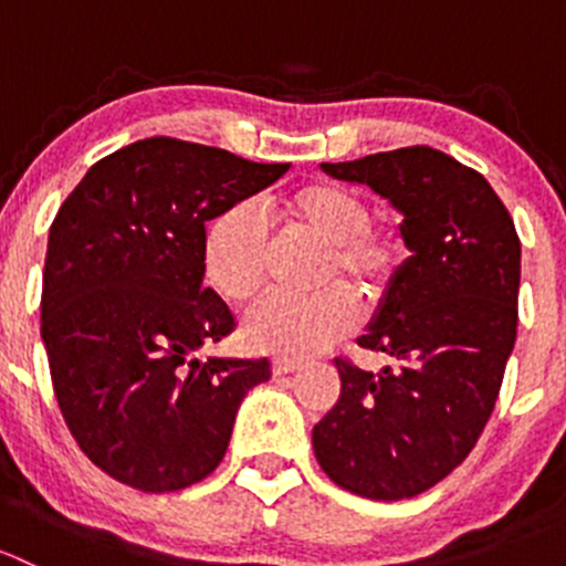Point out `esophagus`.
<instances>
[{
  "label": "esophagus",
  "mask_w": 566,
  "mask_h": 566,
  "mask_svg": "<svg viewBox=\"0 0 566 566\" xmlns=\"http://www.w3.org/2000/svg\"><path fill=\"white\" fill-rule=\"evenodd\" d=\"M301 364L293 361V358H276V361H273V375H290Z\"/></svg>",
  "instance_id": "1"
}]
</instances>
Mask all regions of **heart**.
<instances>
[{"label": "heart", "mask_w": 566, "mask_h": 566, "mask_svg": "<svg viewBox=\"0 0 566 566\" xmlns=\"http://www.w3.org/2000/svg\"><path fill=\"white\" fill-rule=\"evenodd\" d=\"M282 213L295 230L310 235L325 256L315 295H265L243 315V339L260 353L304 358L325 350L358 323L353 290L336 282H356L369 298H384L405 256L399 232L373 230L369 208L356 191L339 182L317 180L290 193ZM271 256L268 221L251 205H232L210 221L202 243L208 282L224 298L243 301L262 284Z\"/></svg>", "instance_id": "1"}]
</instances>
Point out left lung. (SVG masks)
<instances>
[{
    "label": "left lung",
    "instance_id": "left-lung-1",
    "mask_svg": "<svg viewBox=\"0 0 566 566\" xmlns=\"http://www.w3.org/2000/svg\"><path fill=\"white\" fill-rule=\"evenodd\" d=\"M319 169L389 199L410 256L358 339L397 367L336 358L339 399L312 447L339 488L413 499L468 458L493 413L517 336L521 241L490 182L432 147Z\"/></svg>",
    "mask_w": 566,
    "mask_h": 566
}]
</instances>
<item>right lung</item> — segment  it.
I'll return each mask as SVG.
<instances>
[{
	"mask_svg": "<svg viewBox=\"0 0 566 566\" xmlns=\"http://www.w3.org/2000/svg\"><path fill=\"white\" fill-rule=\"evenodd\" d=\"M290 164L153 136L101 158L49 230L40 334L56 402L101 471L145 493L191 488L230 447L268 358H197L235 331L202 287L205 224Z\"/></svg>",
	"mask_w": 566,
	"mask_h": 566,
	"instance_id": "add662e5",
	"label": "right lung"
}]
</instances>
